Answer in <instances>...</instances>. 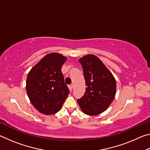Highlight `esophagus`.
<instances>
[{"mask_svg":"<svg viewBox=\"0 0 150 150\" xmlns=\"http://www.w3.org/2000/svg\"><path fill=\"white\" fill-rule=\"evenodd\" d=\"M68 87H69V91H71V92L72 90H73V86H72V85H69V86H68Z\"/></svg>","mask_w":150,"mask_h":150,"instance_id":"esophagus-1","label":"esophagus"}]
</instances>
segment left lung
Wrapping results in <instances>:
<instances>
[{
	"label": "left lung",
	"mask_w": 150,
	"mask_h": 150,
	"mask_svg": "<svg viewBox=\"0 0 150 150\" xmlns=\"http://www.w3.org/2000/svg\"><path fill=\"white\" fill-rule=\"evenodd\" d=\"M86 82L85 95L77 103L85 115L103 112L112 102L116 92L115 78L99 58L88 54L79 59Z\"/></svg>",
	"instance_id": "obj_1"
}]
</instances>
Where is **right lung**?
I'll use <instances>...</instances> for the list:
<instances>
[{"mask_svg":"<svg viewBox=\"0 0 150 150\" xmlns=\"http://www.w3.org/2000/svg\"><path fill=\"white\" fill-rule=\"evenodd\" d=\"M67 57L50 53L30 71L26 92L30 102L40 113L51 115L59 111L69 93L65 83L62 67Z\"/></svg>","mask_w":150,"mask_h":150,"instance_id":"obj_1","label":"right lung"}]
</instances>
